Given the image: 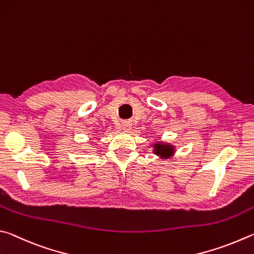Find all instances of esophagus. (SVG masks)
<instances>
[{
    "instance_id": "1",
    "label": "esophagus",
    "mask_w": 254,
    "mask_h": 254,
    "mask_svg": "<svg viewBox=\"0 0 254 254\" xmlns=\"http://www.w3.org/2000/svg\"><path fill=\"white\" fill-rule=\"evenodd\" d=\"M123 129L124 130H126V131H129L130 129H131V126H130V125L129 124H124V126H123Z\"/></svg>"
}]
</instances>
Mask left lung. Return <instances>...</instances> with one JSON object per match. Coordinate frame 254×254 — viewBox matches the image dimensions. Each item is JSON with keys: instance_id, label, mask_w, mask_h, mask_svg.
Here are the masks:
<instances>
[{"instance_id": "1", "label": "left lung", "mask_w": 254, "mask_h": 254, "mask_svg": "<svg viewBox=\"0 0 254 254\" xmlns=\"http://www.w3.org/2000/svg\"><path fill=\"white\" fill-rule=\"evenodd\" d=\"M154 153L161 158H170L174 154V147L170 144L158 143L154 145Z\"/></svg>"}]
</instances>
